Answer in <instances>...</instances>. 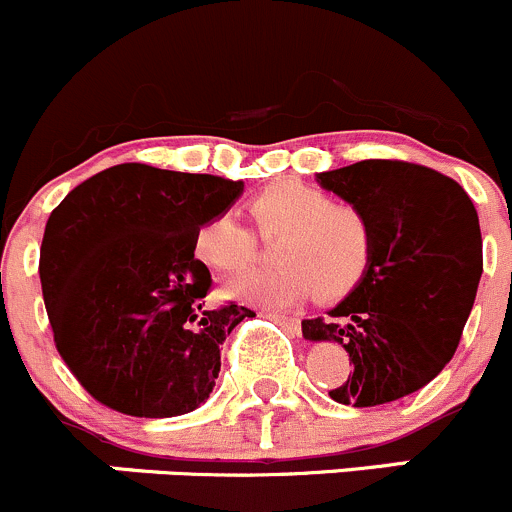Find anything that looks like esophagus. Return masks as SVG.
<instances>
[{
  "label": "esophagus",
  "instance_id": "obj_1",
  "mask_svg": "<svg viewBox=\"0 0 512 512\" xmlns=\"http://www.w3.org/2000/svg\"><path fill=\"white\" fill-rule=\"evenodd\" d=\"M262 315L265 317H270L272 322H277V325H282V327H287V330L292 332V335H300V320H297V317H285V315H277V312H262Z\"/></svg>",
  "mask_w": 512,
  "mask_h": 512
}]
</instances>
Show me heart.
<instances>
[{
	"mask_svg": "<svg viewBox=\"0 0 512 512\" xmlns=\"http://www.w3.org/2000/svg\"><path fill=\"white\" fill-rule=\"evenodd\" d=\"M262 237H277L270 272L237 277L225 287L227 297L262 307H287L307 300L347 295L370 267L372 225L365 210L337 202L322 187L300 180L267 185L247 202ZM192 252L217 272L247 270L257 257V237L232 215L202 222L192 237Z\"/></svg>",
	"mask_w": 512,
	"mask_h": 512,
	"instance_id": "heart-1",
	"label": "heart"
}]
</instances>
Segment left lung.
Instances as JSON below:
<instances>
[{"mask_svg": "<svg viewBox=\"0 0 512 512\" xmlns=\"http://www.w3.org/2000/svg\"><path fill=\"white\" fill-rule=\"evenodd\" d=\"M317 182L365 210L372 257L327 317L302 320V335L350 355L352 375L330 390L335 403H393L425 388L458 350L483 275L478 212L458 182L403 160H362Z\"/></svg>", "mask_w": 512, "mask_h": 512, "instance_id": "8db88e82", "label": "left lung"}]
</instances>
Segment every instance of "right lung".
<instances>
[{"label": "right lung", "instance_id": "right-lung-1", "mask_svg": "<svg viewBox=\"0 0 512 512\" xmlns=\"http://www.w3.org/2000/svg\"><path fill=\"white\" fill-rule=\"evenodd\" d=\"M242 187L127 162L54 207L39 250L44 307L57 352L97 403L132 418H175L210 398L220 345L255 312L205 307L212 277L192 237Z\"/></svg>", "mask_w": 512, "mask_h": 512}]
</instances>
